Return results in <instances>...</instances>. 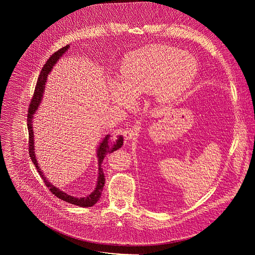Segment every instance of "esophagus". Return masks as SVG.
I'll use <instances>...</instances> for the list:
<instances>
[{"mask_svg": "<svg viewBox=\"0 0 255 255\" xmlns=\"http://www.w3.org/2000/svg\"><path fill=\"white\" fill-rule=\"evenodd\" d=\"M138 135V128L134 127V128H127L124 131V138L127 141H131L134 140Z\"/></svg>", "mask_w": 255, "mask_h": 255, "instance_id": "34e87169", "label": "esophagus"}]
</instances>
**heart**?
I'll return each instance as SVG.
<instances>
[{"label": "heart", "mask_w": 255, "mask_h": 255, "mask_svg": "<svg viewBox=\"0 0 255 255\" xmlns=\"http://www.w3.org/2000/svg\"><path fill=\"white\" fill-rule=\"evenodd\" d=\"M199 70L197 58L183 49L153 45L130 52L121 64V79L110 86V98L116 105L131 101L135 94L154 93L161 103L183 94Z\"/></svg>", "instance_id": "obj_1"}]
</instances>
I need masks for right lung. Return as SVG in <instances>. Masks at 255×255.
<instances>
[{
	"label": "right lung",
	"instance_id": "add662e5",
	"mask_svg": "<svg viewBox=\"0 0 255 255\" xmlns=\"http://www.w3.org/2000/svg\"><path fill=\"white\" fill-rule=\"evenodd\" d=\"M68 48H69V44L60 48L59 50H57L55 53H53L49 57V59L46 61V63L42 67L41 72L39 75V78H38V81H37V84H36L35 92H34L32 101H31L30 106H29L28 118H27V126H28V132H29V154H30L31 160L34 163L35 167L37 168V171L39 172L41 178L44 180V184L46 185V187L49 189V191L54 196H56L57 198H59L62 201H65L66 203L76 205V206H79V207L88 208V207L94 206L100 200L103 188L105 186V179L106 178H105L103 168H102V163H103L104 157L107 154H110V153L114 152L115 150L122 147L123 141H124L123 136L120 135L117 138H113L110 134H107L101 140V142L99 143L98 147H97V157H98V164H99L97 185H96L95 190L90 195H88L87 197H83V198H77V197H74V196H70V195L62 192L59 188H56L51 183H49L48 179L46 178V176L42 172V170H41V168L38 164L37 158H36V154H35V145H34L35 142H34V132H33L34 115H35L36 112L38 111L40 103L42 102L43 93H44V90H45V84L47 82L48 75L50 74V71L52 70V68L56 64V62L59 60V58H61L62 55L68 50Z\"/></svg>",
	"mask_w": 255,
	"mask_h": 255
}]
</instances>
